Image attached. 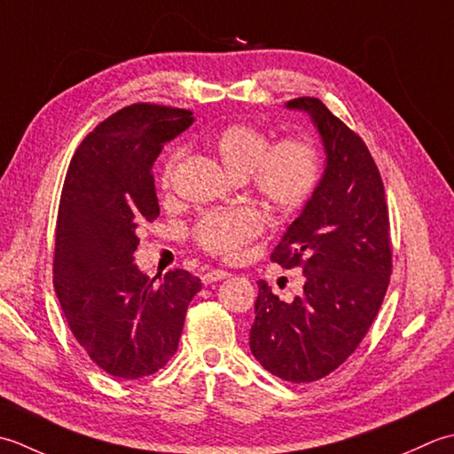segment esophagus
<instances>
[{"label": "esophagus", "mask_w": 454, "mask_h": 454, "mask_svg": "<svg viewBox=\"0 0 454 454\" xmlns=\"http://www.w3.org/2000/svg\"><path fill=\"white\" fill-rule=\"evenodd\" d=\"M229 272L227 270H223V268H214V270H207L206 274L201 276V282L203 284H214V282H219V280H225V278H229Z\"/></svg>", "instance_id": "obj_1"}]
</instances>
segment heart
I'll return each mask as SVG.
<instances>
[{
  "label": "heart",
  "instance_id": "heart-1",
  "mask_svg": "<svg viewBox=\"0 0 454 454\" xmlns=\"http://www.w3.org/2000/svg\"><path fill=\"white\" fill-rule=\"evenodd\" d=\"M211 149L235 180H247L254 196L282 215L298 211L321 178L319 153L309 141L284 138L270 145L268 135L254 125L235 123L221 129ZM180 153H172L164 162L162 188H170ZM262 229V217L251 209H217L198 219L192 237L209 254L237 258Z\"/></svg>",
  "mask_w": 454,
  "mask_h": 454
}]
</instances>
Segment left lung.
<instances>
[{"label":"left lung","instance_id":"1","mask_svg":"<svg viewBox=\"0 0 454 454\" xmlns=\"http://www.w3.org/2000/svg\"><path fill=\"white\" fill-rule=\"evenodd\" d=\"M286 107L311 117L327 160L316 192L270 254L282 268H301L303 294L282 301L258 280L248 343L268 372L303 384L343 364L378 316L392 274L390 217L363 138L317 98Z\"/></svg>","mask_w":454,"mask_h":454}]
</instances>
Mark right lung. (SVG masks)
<instances>
[{
    "label": "right lung",
    "instance_id": "1",
    "mask_svg": "<svg viewBox=\"0 0 454 454\" xmlns=\"http://www.w3.org/2000/svg\"><path fill=\"white\" fill-rule=\"evenodd\" d=\"M193 123L192 111L133 104L101 121L64 178L54 290L72 335L107 374H154L174 356L201 280L176 268L154 278L133 264L137 227L160 214L153 164Z\"/></svg>",
    "mask_w": 454,
    "mask_h": 454
}]
</instances>
